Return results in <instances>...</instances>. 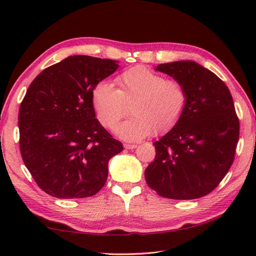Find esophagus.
<instances>
[{"instance_id":"34e87169","label":"esophagus","mask_w":256,"mask_h":256,"mask_svg":"<svg viewBox=\"0 0 256 256\" xmlns=\"http://www.w3.org/2000/svg\"><path fill=\"white\" fill-rule=\"evenodd\" d=\"M124 148H127V150H132V148H136V144H129V143H124Z\"/></svg>"}]
</instances>
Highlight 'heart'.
I'll use <instances>...</instances> for the list:
<instances>
[{
  "mask_svg": "<svg viewBox=\"0 0 256 256\" xmlns=\"http://www.w3.org/2000/svg\"><path fill=\"white\" fill-rule=\"evenodd\" d=\"M118 89L100 81L93 86L91 102L98 120L112 128L124 115L129 103L132 116L114 128V134L124 141L146 138L152 132H167L182 120L188 104V94L182 82L166 79L144 66H134L116 78Z\"/></svg>",
  "mask_w": 256,
  "mask_h": 256,
  "instance_id": "1",
  "label": "heart"
}]
</instances>
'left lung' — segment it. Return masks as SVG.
<instances>
[{"label": "left lung", "mask_w": 256, "mask_h": 256, "mask_svg": "<svg viewBox=\"0 0 256 256\" xmlns=\"http://www.w3.org/2000/svg\"><path fill=\"white\" fill-rule=\"evenodd\" d=\"M162 72L182 82L188 104L182 120L154 142L156 155L144 172L158 194L192 200L208 194L226 176L239 140V120L228 86L193 60L160 64Z\"/></svg>", "instance_id": "1"}]
</instances>
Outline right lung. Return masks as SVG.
<instances>
[{"mask_svg":"<svg viewBox=\"0 0 256 256\" xmlns=\"http://www.w3.org/2000/svg\"><path fill=\"white\" fill-rule=\"evenodd\" d=\"M118 67V60L68 56L29 86L18 114L20 153L48 194L88 198L106 182L108 162L124 148L96 118L91 92Z\"/></svg>","mask_w":256,"mask_h":256,"instance_id":"add662e5","label":"right lung"}]
</instances>
